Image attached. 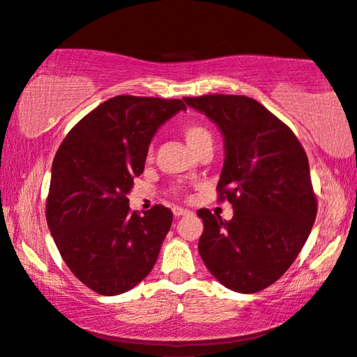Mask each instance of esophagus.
Returning a JSON list of instances; mask_svg holds the SVG:
<instances>
[{
	"mask_svg": "<svg viewBox=\"0 0 357 357\" xmlns=\"http://www.w3.org/2000/svg\"><path fill=\"white\" fill-rule=\"evenodd\" d=\"M173 213H174V217H183V215H189V213H191V211H188V208H183V207H179V206H174L173 207Z\"/></svg>",
	"mask_w": 357,
	"mask_h": 357,
	"instance_id": "1",
	"label": "esophagus"
}]
</instances>
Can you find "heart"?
I'll return each instance as SVG.
<instances>
[{
	"instance_id": "b5f03b06",
	"label": "heart",
	"mask_w": 357,
	"mask_h": 357,
	"mask_svg": "<svg viewBox=\"0 0 357 357\" xmlns=\"http://www.w3.org/2000/svg\"><path fill=\"white\" fill-rule=\"evenodd\" d=\"M183 135L184 139H186L188 145L191 146L196 153L201 149H204V146L213 144L212 132L208 130L207 127H204L202 123H197V122L186 123V126L183 127Z\"/></svg>"
}]
</instances>
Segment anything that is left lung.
I'll use <instances>...</instances> for the list:
<instances>
[{"mask_svg": "<svg viewBox=\"0 0 357 357\" xmlns=\"http://www.w3.org/2000/svg\"><path fill=\"white\" fill-rule=\"evenodd\" d=\"M206 114L225 139L218 202L234 218L199 208V253L231 291L253 294L278 281L301 253L317 217L305 150L296 134L263 104L236 94L184 98Z\"/></svg>", "mask_w": 357, "mask_h": 357, "instance_id": "obj_1", "label": "left lung"}]
</instances>
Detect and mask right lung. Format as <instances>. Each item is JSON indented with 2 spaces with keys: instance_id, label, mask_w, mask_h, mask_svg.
<instances>
[{
  "instance_id": "obj_1",
  "label": "right lung",
  "mask_w": 357,
  "mask_h": 357,
  "mask_svg": "<svg viewBox=\"0 0 357 357\" xmlns=\"http://www.w3.org/2000/svg\"><path fill=\"white\" fill-rule=\"evenodd\" d=\"M186 104L116 96L68 132L52 165L45 217L71 273L101 296L135 287L156 263L173 212H132L127 192L144 173L151 137Z\"/></svg>"
}]
</instances>
